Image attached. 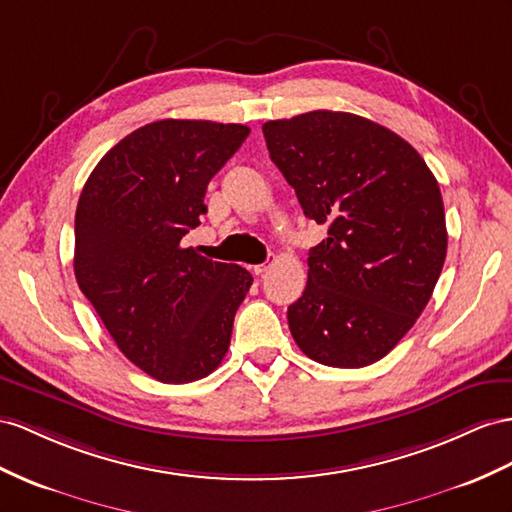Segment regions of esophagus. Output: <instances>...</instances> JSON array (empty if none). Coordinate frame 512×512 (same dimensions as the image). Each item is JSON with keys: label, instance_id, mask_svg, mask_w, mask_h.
Returning <instances> with one entry per match:
<instances>
[{"label": "esophagus", "instance_id": "obj_1", "mask_svg": "<svg viewBox=\"0 0 512 512\" xmlns=\"http://www.w3.org/2000/svg\"><path fill=\"white\" fill-rule=\"evenodd\" d=\"M274 261H277V259H270V261H266V264H259V266H255V268H253V270H255V274H266V272L272 268Z\"/></svg>", "mask_w": 512, "mask_h": 512}]
</instances>
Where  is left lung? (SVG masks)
<instances>
[{"instance_id":"left-lung-1","label":"left lung","mask_w":512,"mask_h":512,"mask_svg":"<svg viewBox=\"0 0 512 512\" xmlns=\"http://www.w3.org/2000/svg\"><path fill=\"white\" fill-rule=\"evenodd\" d=\"M264 136L305 216L329 227L287 307L294 342L331 368L383 359L428 305L448 251L435 175L409 142L350 112L268 121Z\"/></svg>"}]
</instances>
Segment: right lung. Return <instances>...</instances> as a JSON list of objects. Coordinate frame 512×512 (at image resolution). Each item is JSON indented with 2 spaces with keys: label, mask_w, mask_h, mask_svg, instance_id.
<instances>
[{
  "label": "right lung",
  "mask_w": 512,
  "mask_h": 512,
  "mask_svg": "<svg viewBox=\"0 0 512 512\" xmlns=\"http://www.w3.org/2000/svg\"><path fill=\"white\" fill-rule=\"evenodd\" d=\"M251 129L164 119L101 157L75 212V279L123 355L162 383H192L225 359L251 272L183 246L207 183Z\"/></svg>",
  "instance_id": "add662e5"
}]
</instances>
